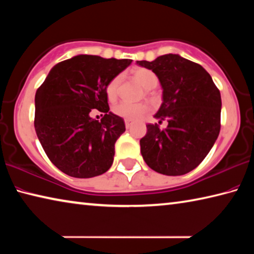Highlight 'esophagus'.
Masks as SVG:
<instances>
[{
	"instance_id": "esophagus-1",
	"label": "esophagus",
	"mask_w": 254,
	"mask_h": 254,
	"mask_svg": "<svg viewBox=\"0 0 254 254\" xmlns=\"http://www.w3.org/2000/svg\"><path fill=\"white\" fill-rule=\"evenodd\" d=\"M124 123H126V127H127V128H128V127H131L132 121H131V120H124Z\"/></svg>"
}]
</instances>
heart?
<instances>
[{"instance_id": "heart-1", "label": "heart", "mask_w": 254, "mask_h": 254, "mask_svg": "<svg viewBox=\"0 0 254 254\" xmlns=\"http://www.w3.org/2000/svg\"><path fill=\"white\" fill-rule=\"evenodd\" d=\"M134 79L143 86L144 88L152 89L158 85V76L152 70L147 68H135L132 71ZM121 76H115L112 78L109 84L106 85V95L110 101H114L119 95L120 85H121ZM150 111V106L147 103H128L121 102L119 104L112 107V112L118 117L126 120H137L142 118Z\"/></svg>"}]
</instances>
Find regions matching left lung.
<instances>
[{"mask_svg": "<svg viewBox=\"0 0 254 254\" xmlns=\"http://www.w3.org/2000/svg\"><path fill=\"white\" fill-rule=\"evenodd\" d=\"M137 65L151 69L162 87V104L154 115L166 128L147 124L140 140L141 154L150 168L182 176L204 160L221 130V93L198 64L178 55H163Z\"/></svg>", "mask_w": 254, "mask_h": 254, "instance_id": "obj_1", "label": "left lung"}]
</instances>
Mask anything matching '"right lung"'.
I'll use <instances>...</instances> for the list:
<instances>
[{
  "mask_svg": "<svg viewBox=\"0 0 254 254\" xmlns=\"http://www.w3.org/2000/svg\"><path fill=\"white\" fill-rule=\"evenodd\" d=\"M131 63L78 55L54 66L37 89L34 128L47 157L63 173L91 178L110 169L126 124L110 112L105 89ZM94 110L105 114L101 122L91 118Z\"/></svg>",
  "mask_w": 254,
  "mask_h": 254,
  "instance_id": "add662e5",
  "label": "right lung"
}]
</instances>
